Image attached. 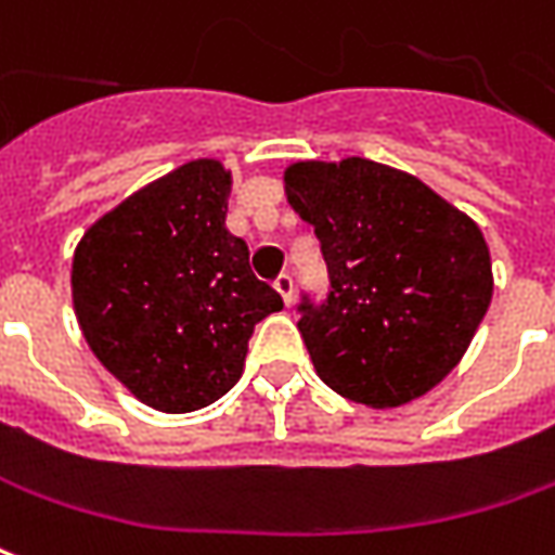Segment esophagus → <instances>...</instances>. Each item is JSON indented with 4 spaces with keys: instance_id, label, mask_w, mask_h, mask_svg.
<instances>
[{
    "instance_id": "esophagus-1",
    "label": "esophagus",
    "mask_w": 555,
    "mask_h": 555,
    "mask_svg": "<svg viewBox=\"0 0 555 555\" xmlns=\"http://www.w3.org/2000/svg\"><path fill=\"white\" fill-rule=\"evenodd\" d=\"M273 285H276L279 294L285 297V304H294V276H291V273H279Z\"/></svg>"
}]
</instances>
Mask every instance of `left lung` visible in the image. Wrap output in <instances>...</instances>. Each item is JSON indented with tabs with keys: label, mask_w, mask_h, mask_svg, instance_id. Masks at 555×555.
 Returning <instances> with one entry per match:
<instances>
[{
	"label": "left lung",
	"mask_w": 555,
	"mask_h": 555,
	"mask_svg": "<svg viewBox=\"0 0 555 555\" xmlns=\"http://www.w3.org/2000/svg\"><path fill=\"white\" fill-rule=\"evenodd\" d=\"M288 201L315 228L327 294H300L306 351L351 402L393 409L460 363L493 297L480 228L417 177L370 158L297 162Z\"/></svg>",
	"instance_id": "obj_1"
}]
</instances>
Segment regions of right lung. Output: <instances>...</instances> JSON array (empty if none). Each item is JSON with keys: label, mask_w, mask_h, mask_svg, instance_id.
<instances>
[{"label": "right lung", "mask_w": 555, "mask_h": 555, "mask_svg": "<svg viewBox=\"0 0 555 555\" xmlns=\"http://www.w3.org/2000/svg\"><path fill=\"white\" fill-rule=\"evenodd\" d=\"M231 173L212 158L126 197L77 243L72 294L89 348L158 412L210 405L237 385L251 331L282 297L224 228Z\"/></svg>", "instance_id": "1"}]
</instances>
